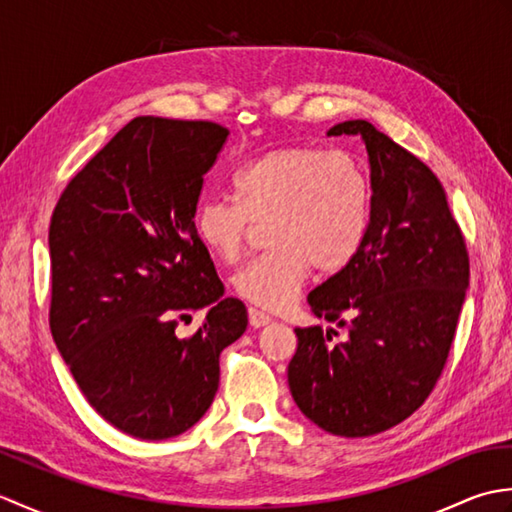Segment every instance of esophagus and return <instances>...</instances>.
Returning a JSON list of instances; mask_svg holds the SVG:
<instances>
[{
    "label": "esophagus",
    "mask_w": 512,
    "mask_h": 512,
    "mask_svg": "<svg viewBox=\"0 0 512 512\" xmlns=\"http://www.w3.org/2000/svg\"><path fill=\"white\" fill-rule=\"evenodd\" d=\"M270 321H273V319H270L266 312H259L255 308L248 310V323L253 325V328H264V325H268Z\"/></svg>",
    "instance_id": "1"
}]
</instances>
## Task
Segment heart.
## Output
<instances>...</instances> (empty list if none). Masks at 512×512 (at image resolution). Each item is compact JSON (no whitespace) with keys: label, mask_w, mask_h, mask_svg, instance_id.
<instances>
[{"label":"heart","mask_w":512,"mask_h":512,"mask_svg":"<svg viewBox=\"0 0 512 512\" xmlns=\"http://www.w3.org/2000/svg\"><path fill=\"white\" fill-rule=\"evenodd\" d=\"M239 202L209 195L195 211V233L222 262H235L253 224L268 226L270 253L237 270L233 288L264 310L297 297L312 270L336 275L367 239L372 189L358 162L343 151L308 145L266 149L235 173Z\"/></svg>","instance_id":"b5f03b06"}]
</instances>
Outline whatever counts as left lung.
<instances>
[{
    "instance_id": "8db88e82",
    "label": "left lung",
    "mask_w": 512,
    "mask_h": 512,
    "mask_svg": "<svg viewBox=\"0 0 512 512\" xmlns=\"http://www.w3.org/2000/svg\"><path fill=\"white\" fill-rule=\"evenodd\" d=\"M328 136H358L367 149L372 213L354 262L308 295L319 319L345 330L297 328L288 385L317 427L365 438L409 418L440 378L469 288V255L440 180L367 123Z\"/></svg>"
}]
</instances>
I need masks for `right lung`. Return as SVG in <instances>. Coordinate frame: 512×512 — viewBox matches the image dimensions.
<instances>
[{"label": "right lung", "mask_w": 512, "mask_h": 512, "mask_svg": "<svg viewBox=\"0 0 512 512\" xmlns=\"http://www.w3.org/2000/svg\"><path fill=\"white\" fill-rule=\"evenodd\" d=\"M226 136L217 123L138 116L52 213V339L90 405L138 440L191 429L220 385V352L246 332L193 220ZM198 309L203 328L180 340L175 319Z\"/></svg>", "instance_id": "1"}]
</instances>
